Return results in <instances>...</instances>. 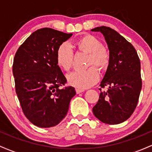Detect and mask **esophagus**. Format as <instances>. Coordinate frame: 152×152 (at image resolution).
Listing matches in <instances>:
<instances>
[{
    "label": "esophagus",
    "instance_id": "1",
    "mask_svg": "<svg viewBox=\"0 0 152 152\" xmlns=\"http://www.w3.org/2000/svg\"><path fill=\"white\" fill-rule=\"evenodd\" d=\"M83 91H84V90L79 89V88H76V94H80V93H82V92H83Z\"/></svg>",
    "mask_w": 152,
    "mask_h": 152
}]
</instances>
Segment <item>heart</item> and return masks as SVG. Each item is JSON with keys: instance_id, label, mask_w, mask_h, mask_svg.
<instances>
[{"instance_id": "heart-1", "label": "heart", "mask_w": 152, "mask_h": 152, "mask_svg": "<svg viewBox=\"0 0 152 152\" xmlns=\"http://www.w3.org/2000/svg\"><path fill=\"white\" fill-rule=\"evenodd\" d=\"M75 45L78 50L88 53L87 66L95 65L100 69H104L109 64V53L103 47L102 41L91 35H87L77 40ZM74 50L69 43H63L56 51L57 64L68 71L72 66ZM99 79V73L95 67L86 70L76 71L68 75L67 80L71 86L78 88H86L95 84Z\"/></svg>"}]
</instances>
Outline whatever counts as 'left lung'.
Wrapping results in <instances>:
<instances>
[{"instance_id":"1","label":"left lung","mask_w":152,"mask_h":152,"mask_svg":"<svg viewBox=\"0 0 152 152\" xmlns=\"http://www.w3.org/2000/svg\"><path fill=\"white\" fill-rule=\"evenodd\" d=\"M104 35L109 50L110 60L100 86L102 91L94 106V116L103 123L118 124L132 116L142 89L141 64L137 50L118 32L106 26L91 30Z\"/></svg>"}]
</instances>
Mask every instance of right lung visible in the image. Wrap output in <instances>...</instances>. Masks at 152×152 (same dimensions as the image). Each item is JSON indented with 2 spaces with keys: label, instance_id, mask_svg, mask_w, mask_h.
Wrapping results in <instances>:
<instances>
[{
  "label": "right lung",
  "instance_id": "1",
  "mask_svg": "<svg viewBox=\"0 0 152 152\" xmlns=\"http://www.w3.org/2000/svg\"><path fill=\"white\" fill-rule=\"evenodd\" d=\"M71 36L50 28L38 29L15 53V92L23 112L35 126L49 128L58 124L76 95L74 87L59 88L66 78L56 62L57 49Z\"/></svg>",
  "mask_w": 152,
  "mask_h": 152
}]
</instances>
